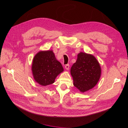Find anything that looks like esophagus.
Masks as SVG:
<instances>
[{
  "mask_svg": "<svg viewBox=\"0 0 128 128\" xmlns=\"http://www.w3.org/2000/svg\"><path fill=\"white\" fill-rule=\"evenodd\" d=\"M65 68L66 70H68L69 68V64H66L65 65Z\"/></svg>",
  "mask_w": 128,
  "mask_h": 128,
  "instance_id": "34e87169",
  "label": "esophagus"
}]
</instances>
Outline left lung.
Listing matches in <instances>:
<instances>
[{
  "label": "left lung",
  "mask_w": 128,
  "mask_h": 128,
  "mask_svg": "<svg viewBox=\"0 0 128 128\" xmlns=\"http://www.w3.org/2000/svg\"><path fill=\"white\" fill-rule=\"evenodd\" d=\"M101 72L98 61L94 56L80 52L70 69L74 86L81 92L89 90L97 84Z\"/></svg>",
  "instance_id": "1"
}]
</instances>
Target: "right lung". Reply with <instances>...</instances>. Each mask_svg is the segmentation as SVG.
Masks as SVG:
<instances>
[{
    "label": "right lung",
    "mask_w": 128,
    "mask_h": 128,
    "mask_svg": "<svg viewBox=\"0 0 128 128\" xmlns=\"http://www.w3.org/2000/svg\"><path fill=\"white\" fill-rule=\"evenodd\" d=\"M32 68L34 80L42 86L53 84L56 76L64 71L52 50L37 53L33 59Z\"/></svg>",
    "instance_id": "add662e5"
}]
</instances>
